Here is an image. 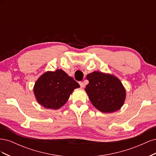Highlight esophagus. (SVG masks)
Returning <instances> with one entry per match:
<instances>
[{"instance_id":"34e87169","label":"esophagus","mask_w":156,"mask_h":156,"mask_svg":"<svg viewBox=\"0 0 156 156\" xmlns=\"http://www.w3.org/2000/svg\"><path fill=\"white\" fill-rule=\"evenodd\" d=\"M79 84H80V87H81V88L84 87V84L83 82H79Z\"/></svg>"}]
</instances>
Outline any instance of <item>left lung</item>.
<instances>
[{
    "label": "left lung",
    "instance_id": "left-lung-1",
    "mask_svg": "<svg viewBox=\"0 0 156 156\" xmlns=\"http://www.w3.org/2000/svg\"><path fill=\"white\" fill-rule=\"evenodd\" d=\"M87 79L89 83L84 89L97 109L103 112H112L123 105L126 90L117 77L94 72L87 75Z\"/></svg>",
    "mask_w": 156,
    "mask_h": 156
}]
</instances>
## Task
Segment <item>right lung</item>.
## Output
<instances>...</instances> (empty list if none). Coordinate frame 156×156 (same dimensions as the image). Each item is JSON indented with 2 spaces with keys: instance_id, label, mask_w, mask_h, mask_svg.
Instances as JSON below:
<instances>
[{
  "instance_id": "add662e5",
  "label": "right lung",
  "mask_w": 156,
  "mask_h": 156,
  "mask_svg": "<svg viewBox=\"0 0 156 156\" xmlns=\"http://www.w3.org/2000/svg\"><path fill=\"white\" fill-rule=\"evenodd\" d=\"M79 84L62 69L48 72L37 80L34 93L40 105L57 109L64 105L75 88Z\"/></svg>"
}]
</instances>
